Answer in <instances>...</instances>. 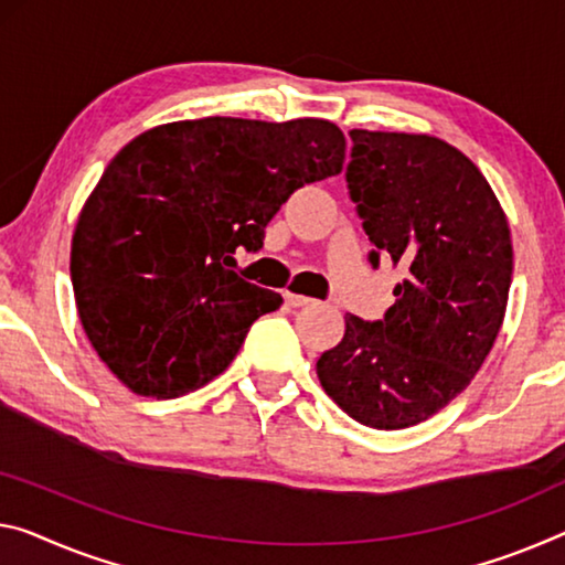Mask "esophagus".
<instances>
[{
    "mask_svg": "<svg viewBox=\"0 0 565 565\" xmlns=\"http://www.w3.org/2000/svg\"><path fill=\"white\" fill-rule=\"evenodd\" d=\"M285 302H288L290 308H302V306H310L312 298H308V295H298V292H285Z\"/></svg>",
    "mask_w": 565,
    "mask_h": 565,
    "instance_id": "1",
    "label": "esophagus"
}]
</instances>
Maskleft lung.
<instances>
[{
    "mask_svg": "<svg viewBox=\"0 0 565 565\" xmlns=\"http://www.w3.org/2000/svg\"><path fill=\"white\" fill-rule=\"evenodd\" d=\"M349 194L379 257L404 267L381 320L345 316L320 386L373 429L414 427L462 394L505 318L513 242L480 169L427 134L353 128Z\"/></svg>",
    "mask_w": 565,
    "mask_h": 565,
    "instance_id": "left-lung-1",
    "label": "left lung"
}]
</instances>
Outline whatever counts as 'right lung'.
I'll return each instance as SVG.
<instances>
[{"mask_svg": "<svg viewBox=\"0 0 565 565\" xmlns=\"http://www.w3.org/2000/svg\"><path fill=\"white\" fill-rule=\"evenodd\" d=\"M345 138L323 118H199L126 143L77 216L71 277L100 361L134 394L173 398L230 366L280 292L230 270L263 247L295 189L343 169Z\"/></svg>", "mask_w": 565, "mask_h": 565, "instance_id": "right-lung-1", "label": "right lung"}]
</instances>
